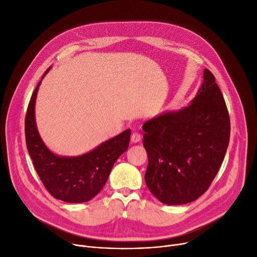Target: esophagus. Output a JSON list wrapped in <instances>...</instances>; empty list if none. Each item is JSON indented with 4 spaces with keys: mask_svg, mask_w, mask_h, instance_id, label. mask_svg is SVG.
Segmentation results:
<instances>
[{
    "mask_svg": "<svg viewBox=\"0 0 257 257\" xmlns=\"http://www.w3.org/2000/svg\"><path fill=\"white\" fill-rule=\"evenodd\" d=\"M142 141V137H141V134H139V133H133L132 136H131V143L132 144H137V143H140Z\"/></svg>",
    "mask_w": 257,
    "mask_h": 257,
    "instance_id": "1",
    "label": "esophagus"
}]
</instances>
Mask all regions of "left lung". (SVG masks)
I'll return each instance as SVG.
<instances>
[{
	"label": "left lung",
	"mask_w": 257,
	"mask_h": 257,
	"mask_svg": "<svg viewBox=\"0 0 257 257\" xmlns=\"http://www.w3.org/2000/svg\"><path fill=\"white\" fill-rule=\"evenodd\" d=\"M148 154L146 184L168 205L190 203L217 175L230 138V119L215 78L207 69L192 102L143 125Z\"/></svg>",
	"instance_id": "8db88e82"
}]
</instances>
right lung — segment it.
<instances>
[{"label": "right lung", "instance_id": "right-lung-1", "mask_svg": "<svg viewBox=\"0 0 257 257\" xmlns=\"http://www.w3.org/2000/svg\"><path fill=\"white\" fill-rule=\"evenodd\" d=\"M50 69L44 74L42 80ZM39 81L28 106L25 121L26 144L38 176L48 192L67 203H82L97 196L105 185L117 158L127 151L131 130L105 141L78 156L52 152L40 138L35 120V101Z\"/></svg>", "mask_w": 257, "mask_h": 257}]
</instances>
